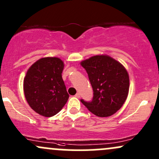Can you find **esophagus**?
<instances>
[{"mask_svg":"<svg viewBox=\"0 0 159 159\" xmlns=\"http://www.w3.org/2000/svg\"><path fill=\"white\" fill-rule=\"evenodd\" d=\"M75 97H77V98H80V93H77L75 95Z\"/></svg>","mask_w":159,"mask_h":159,"instance_id":"esophagus-1","label":"esophagus"}]
</instances>
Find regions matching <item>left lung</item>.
Wrapping results in <instances>:
<instances>
[{
    "label": "left lung",
    "mask_w": 159,
    "mask_h": 159,
    "mask_svg": "<svg viewBox=\"0 0 159 159\" xmlns=\"http://www.w3.org/2000/svg\"><path fill=\"white\" fill-rule=\"evenodd\" d=\"M93 88L91 101L81 102L90 112L109 117L125 103L129 90L128 71L120 62L106 55H97L81 62Z\"/></svg>",
    "instance_id": "obj_1"
}]
</instances>
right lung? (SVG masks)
Listing matches in <instances>:
<instances>
[{
	"label": "right lung",
	"instance_id": "1",
	"mask_svg": "<svg viewBox=\"0 0 159 159\" xmlns=\"http://www.w3.org/2000/svg\"><path fill=\"white\" fill-rule=\"evenodd\" d=\"M63 62L57 57H45L34 62L24 78V93L28 103L41 116L52 117L69 99L62 78Z\"/></svg>",
	"mask_w": 159,
	"mask_h": 159
}]
</instances>
